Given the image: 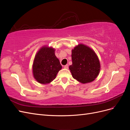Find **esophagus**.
<instances>
[{"instance_id": "esophagus-1", "label": "esophagus", "mask_w": 130, "mask_h": 130, "mask_svg": "<svg viewBox=\"0 0 130 130\" xmlns=\"http://www.w3.org/2000/svg\"><path fill=\"white\" fill-rule=\"evenodd\" d=\"M64 68L65 69H68V64H66V66H64Z\"/></svg>"}]
</instances>
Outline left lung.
Masks as SVG:
<instances>
[{"label": "left lung", "instance_id": "left-lung-1", "mask_svg": "<svg viewBox=\"0 0 130 130\" xmlns=\"http://www.w3.org/2000/svg\"><path fill=\"white\" fill-rule=\"evenodd\" d=\"M72 64L69 67L74 78L85 84L93 81L99 75L100 63L95 52L84 44L72 50Z\"/></svg>", "mask_w": 130, "mask_h": 130}]
</instances>
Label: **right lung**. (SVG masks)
Listing matches in <instances>:
<instances>
[{
	"label": "right lung",
	"mask_w": 130,
	"mask_h": 130,
	"mask_svg": "<svg viewBox=\"0 0 130 130\" xmlns=\"http://www.w3.org/2000/svg\"><path fill=\"white\" fill-rule=\"evenodd\" d=\"M55 52V49L53 47L44 45L35 55L32 64V74L38 83L44 85L50 83L62 69Z\"/></svg>",
	"instance_id": "add662e5"
}]
</instances>
